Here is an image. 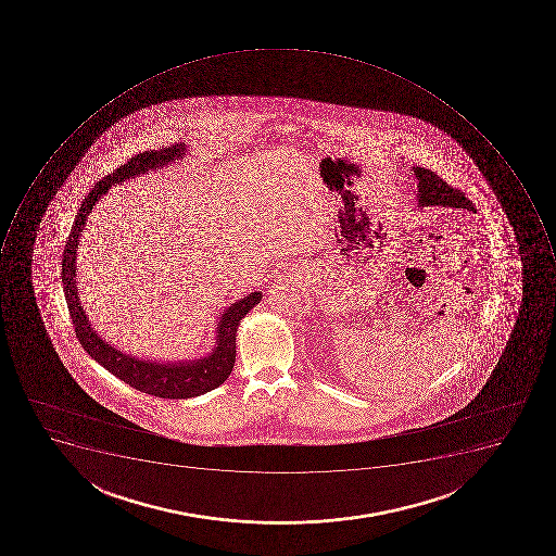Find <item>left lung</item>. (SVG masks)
Returning <instances> with one entry per match:
<instances>
[{
  "label": "left lung",
  "instance_id": "obj_1",
  "mask_svg": "<svg viewBox=\"0 0 556 556\" xmlns=\"http://www.w3.org/2000/svg\"><path fill=\"white\" fill-rule=\"evenodd\" d=\"M414 174L419 180V191H417V200L419 206H451V208H466V211H475V206L469 202L468 198L460 193L459 189L452 188L440 175L428 168L414 166Z\"/></svg>",
  "mask_w": 556,
  "mask_h": 556
}]
</instances>
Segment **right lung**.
<instances>
[{
    "mask_svg": "<svg viewBox=\"0 0 556 556\" xmlns=\"http://www.w3.org/2000/svg\"><path fill=\"white\" fill-rule=\"evenodd\" d=\"M186 154V146L172 144L157 151H144L130 157V162L119 166L113 174L105 175L104 179L93 186L92 191L85 198L78 208L70 238L66 240L64 258H62V285L70 307L71 319L75 327L79 344L84 345L99 365L110 370L113 376L122 379L125 384H130L137 391L153 394L157 399L184 400L194 399L200 394L219 388L235 367L237 359V332L241 318L261 302L263 292H252L247 298L235 302L228 309H224L217 324V337L215 348L208 356L194 359V362L157 363L149 359H139L130 354L122 353L110 342H105L93 330L92 325L85 315L84 306L79 302L78 287H76V249H78L79 235L84 231L87 217L92 212L96 203L110 191L114 184L134 179L136 175L146 174L148 170L163 168L174 160H180Z\"/></svg>",
    "mask_w": 556,
    "mask_h": 556,
    "instance_id": "add662e5",
    "label": "right lung"
}]
</instances>
